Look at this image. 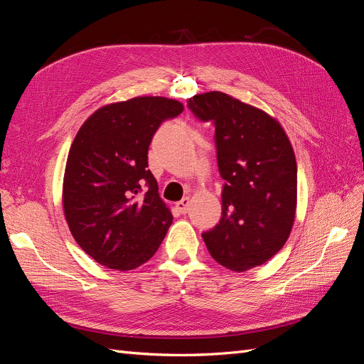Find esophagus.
Listing matches in <instances>:
<instances>
[{
    "mask_svg": "<svg viewBox=\"0 0 364 364\" xmlns=\"http://www.w3.org/2000/svg\"><path fill=\"white\" fill-rule=\"evenodd\" d=\"M176 208H178V211L181 213V214H186L188 213V209H190V197H183L182 200H179L178 203H176Z\"/></svg>",
    "mask_w": 364,
    "mask_h": 364,
    "instance_id": "obj_1",
    "label": "esophagus"
}]
</instances>
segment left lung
Instances as JSON below:
<instances>
[{"label":"left lung","mask_w":364,"mask_h":364,"mask_svg":"<svg viewBox=\"0 0 364 364\" xmlns=\"http://www.w3.org/2000/svg\"><path fill=\"white\" fill-rule=\"evenodd\" d=\"M188 107L215 124L217 164L226 181L222 218L202 237L223 267L246 272L287 241L296 215L297 165L277 118L225 92L197 94Z\"/></svg>","instance_id":"1"}]
</instances>
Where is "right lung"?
<instances>
[{
    "label": "right lung",
    "mask_w": 364,
    "mask_h": 364,
    "mask_svg": "<svg viewBox=\"0 0 364 364\" xmlns=\"http://www.w3.org/2000/svg\"><path fill=\"white\" fill-rule=\"evenodd\" d=\"M182 111L167 97H135L97 109L77 132L63 176V214L77 245L107 269L139 267L167 234L173 215L147 153L162 121Z\"/></svg>",
    "instance_id": "add662e5"
}]
</instances>
